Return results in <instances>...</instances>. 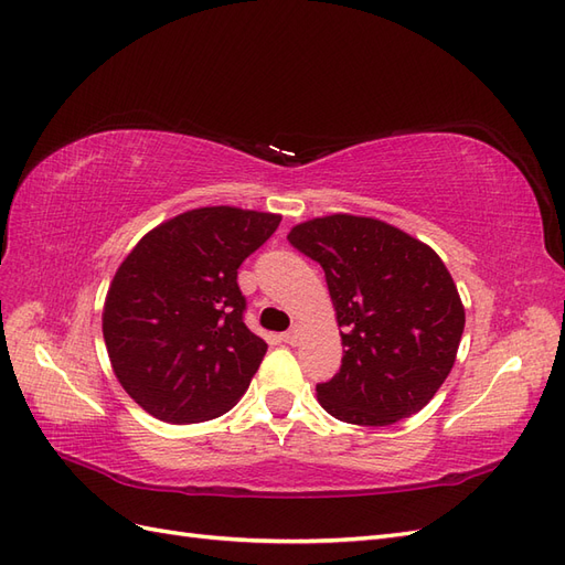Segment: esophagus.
<instances>
[{
    "label": "esophagus",
    "mask_w": 565,
    "mask_h": 565,
    "mask_svg": "<svg viewBox=\"0 0 565 565\" xmlns=\"http://www.w3.org/2000/svg\"><path fill=\"white\" fill-rule=\"evenodd\" d=\"M300 331H302V329H300V324L296 321V324L284 333V341H286L288 345H298V343H300Z\"/></svg>",
    "instance_id": "obj_1"
}]
</instances>
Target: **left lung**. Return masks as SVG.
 <instances>
[{
    "label": "left lung",
    "instance_id": "8db88e82",
    "mask_svg": "<svg viewBox=\"0 0 565 565\" xmlns=\"http://www.w3.org/2000/svg\"><path fill=\"white\" fill-rule=\"evenodd\" d=\"M288 241L324 269L343 329V362L317 385L319 405L358 426H391L424 409L452 372L466 321L438 253L358 215L296 224Z\"/></svg>",
    "mask_w": 565,
    "mask_h": 565
}]
</instances>
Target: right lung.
<instances>
[{
	"mask_svg": "<svg viewBox=\"0 0 565 565\" xmlns=\"http://www.w3.org/2000/svg\"><path fill=\"white\" fill-rule=\"evenodd\" d=\"M281 215L196 207L158 224L125 257L104 305V341L125 393L168 424L230 412L267 343L244 324L238 267Z\"/></svg>",
	"mask_w": 565,
	"mask_h": 565,
	"instance_id": "add662e5",
	"label": "right lung"
}]
</instances>
